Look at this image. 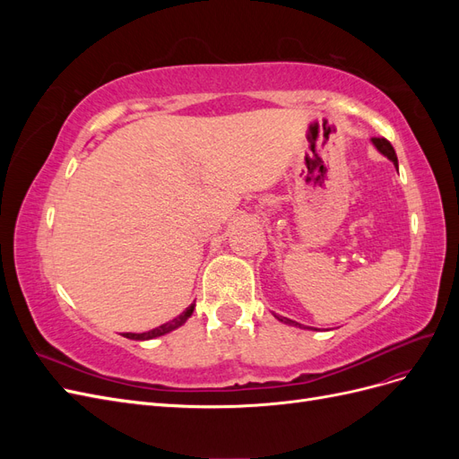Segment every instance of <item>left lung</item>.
<instances>
[{
  "mask_svg": "<svg viewBox=\"0 0 459 459\" xmlns=\"http://www.w3.org/2000/svg\"><path fill=\"white\" fill-rule=\"evenodd\" d=\"M373 145L377 147L385 157H388L391 159L393 162H394V166L398 169V159H396V152H394V147L391 145V142L388 140H385V137H373ZM277 319H281V322H285V324H289V325H300V324H297V322H293V319H289V317H283V316H277Z\"/></svg>",
  "mask_w": 459,
  "mask_h": 459,
  "instance_id": "8db88e82",
  "label": "left lung"
}]
</instances>
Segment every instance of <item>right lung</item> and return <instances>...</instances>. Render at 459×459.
<instances>
[{
    "mask_svg": "<svg viewBox=\"0 0 459 459\" xmlns=\"http://www.w3.org/2000/svg\"><path fill=\"white\" fill-rule=\"evenodd\" d=\"M193 308H195V304H191V307H189L186 312H182V314H179L178 317H174L172 322L164 324V325H160V327H157V329L147 331V333H124V337H128V339H135V341H147V339H155V337H160V335H164V333H169V331H172V329L179 327V325H182V324H186V319H187V317L193 314Z\"/></svg>",
    "mask_w": 459,
    "mask_h": 459,
    "instance_id": "1",
    "label": "right lung"
}]
</instances>
